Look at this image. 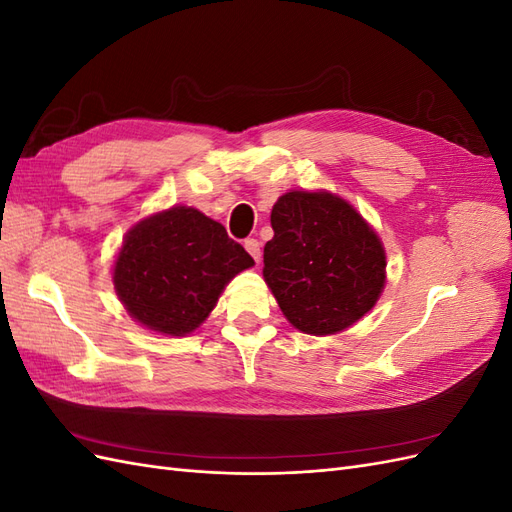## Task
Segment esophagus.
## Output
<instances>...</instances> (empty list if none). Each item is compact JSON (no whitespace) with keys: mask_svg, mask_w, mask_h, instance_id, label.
Here are the masks:
<instances>
[{"mask_svg":"<svg viewBox=\"0 0 512 512\" xmlns=\"http://www.w3.org/2000/svg\"><path fill=\"white\" fill-rule=\"evenodd\" d=\"M243 245H245V250L250 252V256L258 262V260H260V254H262V252H260V243H258V239H245V243H243Z\"/></svg>","mask_w":512,"mask_h":512,"instance_id":"34e87169","label":"esophagus"}]
</instances>
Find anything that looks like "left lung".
<instances>
[{
  "instance_id": "left-lung-1",
  "label": "left lung",
  "mask_w": 512,
  "mask_h": 512,
  "mask_svg": "<svg viewBox=\"0 0 512 512\" xmlns=\"http://www.w3.org/2000/svg\"><path fill=\"white\" fill-rule=\"evenodd\" d=\"M265 282L294 329L331 335L376 305L384 288V247L346 200L329 192H288L271 211Z\"/></svg>"
}]
</instances>
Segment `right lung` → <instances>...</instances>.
Listing matches in <instances>:
<instances>
[{"mask_svg": "<svg viewBox=\"0 0 512 512\" xmlns=\"http://www.w3.org/2000/svg\"><path fill=\"white\" fill-rule=\"evenodd\" d=\"M254 258L220 222L173 207L138 222L123 241L113 282L130 316L166 335L192 333L224 286Z\"/></svg>", "mask_w": 512, "mask_h": 512, "instance_id": "add662e5", "label": "right lung"}]
</instances>
